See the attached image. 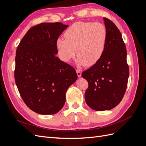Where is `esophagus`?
I'll list each match as a JSON object with an SVG mask.
<instances>
[{
  "mask_svg": "<svg viewBox=\"0 0 146 146\" xmlns=\"http://www.w3.org/2000/svg\"><path fill=\"white\" fill-rule=\"evenodd\" d=\"M77 74L78 77H81V76H82V72L80 71V70H77Z\"/></svg>",
  "mask_w": 146,
  "mask_h": 146,
  "instance_id": "1",
  "label": "esophagus"
}]
</instances>
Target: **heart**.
I'll list each match as a JSON object with an SVG mask.
<instances>
[{"label":"heart","instance_id":"1","mask_svg":"<svg viewBox=\"0 0 146 146\" xmlns=\"http://www.w3.org/2000/svg\"><path fill=\"white\" fill-rule=\"evenodd\" d=\"M64 36L65 39L58 38L56 41L60 59L69 62L76 53L78 65L91 66L104 54L108 33L105 26L100 23L79 21L70 25Z\"/></svg>","mask_w":146,"mask_h":146}]
</instances>
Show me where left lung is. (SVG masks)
<instances>
[{
  "label": "left lung",
  "instance_id": "left-lung-1",
  "mask_svg": "<svg viewBox=\"0 0 146 146\" xmlns=\"http://www.w3.org/2000/svg\"><path fill=\"white\" fill-rule=\"evenodd\" d=\"M104 21L108 33L104 54L98 62L82 74L88 82L85 101L96 111L111 110L121 102L129 76L127 50L120 31L111 21L106 17Z\"/></svg>",
  "mask_w": 146,
  "mask_h": 146
}]
</instances>
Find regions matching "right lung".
Instances as JSON below:
<instances>
[{
	"mask_svg": "<svg viewBox=\"0 0 146 146\" xmlns=\"http://www.w3.org/2000/svg\"><path fill=\"white\" fill-rule=\"evenodd\" d=\"M68 25L41 23L30 29L16 52L15 78L22 99L34 112L47 115L63 107L76 70L56 56V39Z\"/></svg>",
	"mask_w": 146,
	"mask_h": 146,
	"instance_id": "add662e5",
	"label": "right lung"
}]
</instances>
